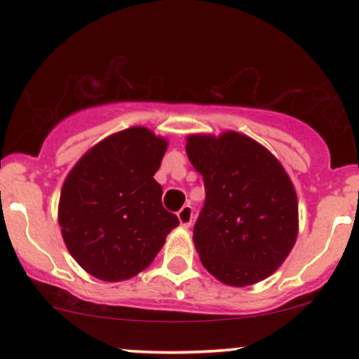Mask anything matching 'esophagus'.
Returning <instances> with one entry per match:
<instances>
[{
    "mask_svg": "<svg viewBox=\"0 0 359 359\" xmlns=\"http://www.w3.org/2000/svg\"><path fill=\"white\" fill-rule=\"evenodd\" d=\"M177 216H179V221H180V226H184V228H189V226L192 224L194 221V209L192 205H184L182 209H180L179 212H177Z\"/></svg>",
    "mask_w": 359,
    "mask_h": 359,
    "instance_id": "34e87169",
    "label": "esophagus"
}]
</instances>
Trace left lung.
Listing matches in <instances>:
<instances>
[{
    "label": "left lung",
    "instance_id": "1",
    "mask_svg": "<svg viewBox=\"0 0 359 359\" xmlns=\"http://www.w3.org/2000/svg\"><path fill=\"white\" fill-rule=\"evenodd\" d=\"M185 151L205 189L194 226L204 269L231 287L270 277L299 231L297 194L285 168L265 147L236 131L191 135Z\"/></svg>",
    "mask_w": 359,
    "mask_h": 359
}]
</instances>
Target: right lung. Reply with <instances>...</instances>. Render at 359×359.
I'll return each mask as SVG.
<instances>
[{"label":"right lung","mask_w":359,"mask_h":359,"mask_svg":"<svg viewBox=\"0 0 359 359\" xmlns=\"http://www.w3.org/2000/svg\"><path fill=\"white\" fill-rule=\"evenodd\" d=\"M167 140L143 126L94 145L62 185L59 224L74 259L93 277L121 282L145 270L179 226L154 179Z\"/></svg>","instance_id":"1"}]
</instances>
